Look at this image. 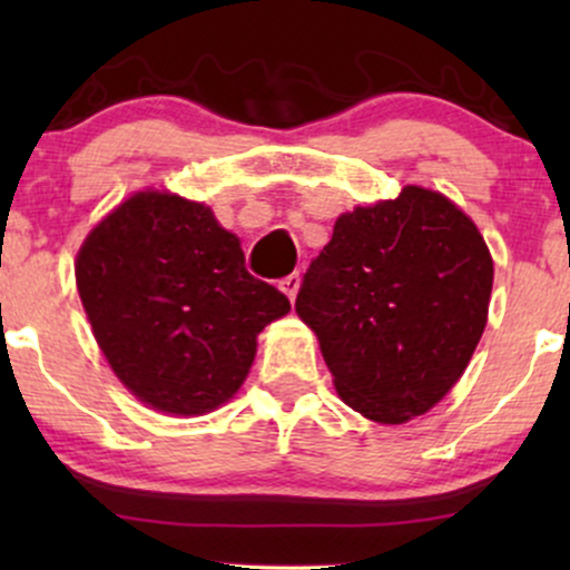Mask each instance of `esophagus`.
Here are the masks:
<instances>
[{
    "mask_svg": "<svg viewBox=\"0 0 570 570\" xmlns=\"http://www.w3.org/2000/svg\"><path fill=\"white\" fill-rule=\"evenodd\" d=\"M278 286H281V292H284L286 297H289L294 303V297H297V289H299V273H292V276L281 278Z\"/></svg>",
    "mask_w": 570,
    "mask_h": 570,
    "instance_id": "34e87169",
    "label": "esophagus"
}]
</instances>
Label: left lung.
Listing matches in <instances>:
<instances>
[{"label":"left lung","mask_w":570,"mask_h":570,"mask_svg":"<svg viewBox=\"0 0 570 570\" xmlns=\"http://www.w3.org/2000/svg\"><path fill=\"white\" fill-rule=\"evenodd\" d=\"M493 257L453 200L407 185L340 214L294 311L340 399L377 423L423 415L458 383L488 324Z\"/></svg>","instance_id":"8db88e82"}]
</instances>
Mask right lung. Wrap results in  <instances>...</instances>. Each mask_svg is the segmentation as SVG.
Listing matches in <instances>:
<instances>
[{"mask_svg": "<svg viewBox=\"0 0 570 570\" xmlns=\"http://www.w3.org/2000/svg\"><path fill=\"white\" fill-rule=\"evenodd\" d=\"M98 348L139 402L203 415L246 381L257 335L289 313L203 203L130 195L90 230L75 263Z\"/></svg>", "mask_w": 570, "mask_h": 570, "instance_id": "right-lung-1", "label": "right lung"}]
</instances>
